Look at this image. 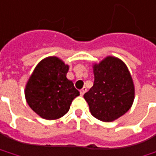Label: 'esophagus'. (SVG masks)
I'll list each match as a JSON object with an SVG mask.
<instances>
[{
    "label": "esophagus",
    "mask_w": 156,
    "mask_h": 156,
    "mask_svg": "<svg viewBox=\"0 0 156 156\" xmlns=\"http://www.w3.org/2000/svg\"><path fill=\"white\" fill-rule=\"evenodd\" d=\"M86 90H87L86 87H83V89H81V90H80V95H81V96H83V95L86 92Z\"/></svg>",
    "instance_id": "34e87169"
}]
</instances>
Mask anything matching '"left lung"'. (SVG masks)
Here are the masks:
<instances>
[{
    "mask_svg": "<svg viewBox=\"0 0 156 156\" xmlns=\"http://www.w3.org/2000/svg\"><path fill=\"white\" fill-rule=\"evenodd\" d=\"M94 83L83 95L91 115L102 122H113L131 108L135 86L131 74L120 58L107 56L93 65Z\"/></svg>",
    "mask_w": 156,
    "mask_h": 156,
    "instance_id": "1",
    "label": "left lung"
}]
</instances>
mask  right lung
Listing matches in <instances>:
<instances>
[{
	"instance_id": "1",
	"label": "right lung",
	"mask_w": 156,
	"mask_h": 156,
	"mask_svg": "<svg viewBox=\"0 0 156 156\" xmlns=\"http://www.w3.org/2000/svg\"><path fill=\"white\" fill-rule=\"evenodd\" d=\"M69 66L59 58L50 56L34 68L25 88V98L30 108L46 120L65 115L73 100L79 96L73 81L66 78Z\"/></svg>"
}]
</instances>
